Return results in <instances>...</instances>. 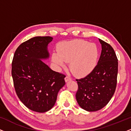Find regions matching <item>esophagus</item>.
I'll use <instances>...</instances> for the list:
<instances>
[{
    "label": "esophagus",
    "mask_w": 131,
    "mask_h": 131,
    "mask_svg": "<svg viewBox=\"0 0 131 131\" xmlns=\"http://www.w3.org/2000/svg\"><path fill=\"white\" fill-rule=\"evenodd\" d=\"M64 80H65V82H68V81L71 80V78L70 76H66L65 78H64Z\"/></svg>",
    "instance_id": "1"
}]
</instances>
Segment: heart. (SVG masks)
Wrapping results in <instances>:
<instances>
[{
  "label": "heart",
  "mask_w": 131,
  "mask_h": 131,
  "mask_svg": "<svg viewBox=\"0 0 131 131\" xmlns=\"http://www.w3.org/2000/svg\"><path fill=\"white\" fill-rule=\"evenodd\" d=\"M58 52L52 54V61L58 68L65 67L70 62L72 73L84 77L91 73L97 64L99 50L94 43L81 39L63 42L57 47Z\"/></svg>",
  "instance_id": "obj_1"
}]
</instances>
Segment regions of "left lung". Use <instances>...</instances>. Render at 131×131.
Wrapping results in <instances>:
<instances>
[{
  "mask_svg": "<svg viewBox=\"0 0 131 131\" xmlns=\"http://www.w3.org/2000/svg\"><path fill=\"white\" fill-rule=\"evenodd\" d=\"M99 40L102 45V52L98 63L86 77L76 79V100L79 106L88 112L103 108L112 98L116 88L118 58L110 45L100 39Z\"/></svg>",
  "mask_w": 131,
  "mask_h": 131,
  "instance_id": "8db88e82",
  "label": "left lung"
}]
</instances>
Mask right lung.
<instances>
[{"label": "right lung", "mask_w": 131, "mask_h": 131, "mask_svg": "<svg viewBox=\"0 0 131 131\" xmlns=\"http://www.w3.org/2000/svg\"><path fill=\"white\" fill-rule=\"evenodd\" d=\"M50 36L32 37L19 45L12 63V76L18 97L27 108L45 113L53 108L65 76L42 61L49 58Z\"/></svg>", "instance_id": "obj_1"}]
</instances>
